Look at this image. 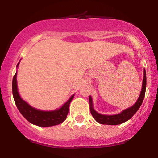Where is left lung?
<instances>
[{
    "label": "left lung",
    "mask_w": 158,
    "mask_h": 158,
    "mask_svg": "<svg viewBox=\"0 0 158 158\" xmlns=\"http://www.w3.org/2000/svg\"><path fill=\"white\" fill-rule=\"evenodd\" d=\"M143 85H142V90H141L140 95L137 99V101L131 108H128L127 109L124 110L121 112L120 114H116V115H102L97 113L93 108V103H92V98L89 97V103H90V113L92 116L98 123L100 124L104 125H119L121 123H123L126 121L131 119L136 112L138 110V109L142 105V102L144 99L145 94H146V70L144 69L143 72Z\"/></svg>",
    "instance_id": "1"
}]
</instances>
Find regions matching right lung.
<instances>
[{"label": "right lung", "mask_w": 158, "mask_h": 158, "mask_svg": "<svg viewBox=\"0 0 158 158\" xmlns=\"http://www.w3.org/2000/svg\"><path fill=\"white\" fill-rule=\"evenodd\" d=\"M18 64L17 66H19ZM17 72L14 76L12 79V94H13L14 100L18 109L24 118L27 119L32 124L36 125L40 127H49L59 125L66 119L69 111V106L74 95L72 96L68 101L59 109L52 110V111H43L37 110L29 106L27 103L23 101L19 96L17 87Z\"/></svg>", "instance_id": "obj_1"}]
</instances>
